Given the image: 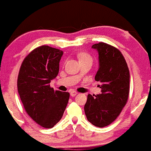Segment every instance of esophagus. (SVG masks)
<instances>
[{"label":"esophagus","instance_id":"1","mask_svg":"<svg viewBox=\"0 0 151 151\" xmlns=\"http://www.w3.org/2000/svg\"><path fill=\"white\" fill-rule=\"evenodd\" d=\"M78 93V92L77 91H72L70 92V95H71V96H75L76 95H77Z\"/></svg>","mask_w":151,"mask_h":151}]
</instances>
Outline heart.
I'll return each instance as SVG.
<instances>
[{"mask_svg": "<svg viewBox=\"0 0 151 151\" xmlns=\"http://www.w3.org/2000/svg\"><path fill=\"white\" fill-rule=\"evenodd\" d=\"M77 57L79 60V62H83V61H85V60H92V58L90 56L88 53L85 52H79L77 54Z\"/></svg>", "mask_w": 151, "mask_h": 151, "instance_id": "heart-1", "label": "heart"}]
</instances>
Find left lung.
<instances>
[{
	"instance_id": "obj_1",
	"label": "left lung",
	"mask_w": 151,
	"mask_h": 151,
	"mask_svg": "<svg viewBox=\"0 0 151 151\" xmlns=\"http://www.w3.org/2000/svg\"><path fill=\"white\" fill-rule=\"evenodd\" d=\"M99 53V67L95 80L101 82V93L89 94L84 105L87 120L105 127L116 119L128 101L130 74L125 59L117 48L104 42L93 45Z\"/></svg>"
}]
</instances>
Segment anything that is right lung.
Returning <instances> with one entry per match:
<instances>
[{"mask_svg": "<svg viewBox=\"0 0 151 151\" xmlns=\"http://www.w3.org/2000/svg\"><path fill=\"white\" fill-rule=\"evenodd\" d=\"M62 50L42 45L32 50L22 62L18 91L25 110L37 124L51 129L60 121L70 93L55 91L51 80L58 76Z\"/></svg>", "mask_w": 151, "mask_h": 151, "instance_id": "1", "label": "right lung"}]
</instances>
